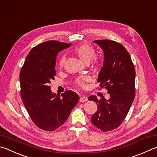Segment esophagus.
Wrapping results in <instances>:
<instances>
[{
	"label": "esophagus",
	"mask_w": 157,
	"mask_h": 157,
	"mask_svg": "<svg viewBox=\"0 0 157 157\" xmlns=\"http://www.w3.org/2000/svg\"><path fill=\"white\" fill-rule=\"evenodd\" d=\"M87 100H88V98L86 96H82V97H81L80 99H79V101L80 102H84V101H86Z\"/></svg>",
	"instance_id": "esophagus-1"
}]
</instances>
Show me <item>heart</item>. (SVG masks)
Wrapping results in <instances>:
<instances>
[{"label":"heart","mask_w":157,"mask_h":157,"mask_svg":"<svg viewBox=\"0 0 157 157\" xmlns=\"http://www.w3.org/2000/svg\"><path fill=\"white\" fill-rule=\"evenodd\" d=\"M74 53L78 57V58L83 61L85 63H88L91 59L93 60V64L96 63V59L94 58L95 56V51L93 47L86 44H83L76 47L73 49ZM65 62V57L62 56L59 60V67H62ZM88 80V77L81 76L78 77L75 79V84L79 86H84L85 82Z\"/></svg>","instance_id":"1"}]
</instances>
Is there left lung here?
Masks as SVG:
<instances>
[{"label": "left lung", "mask_w": 157, "mask_h": 157, "mask_svg": "<svg viewBox=\"0 0 157 157\" xmlns=\"http://www.w3.org/2000/svg\"><path fill=\"white\" fill-rule=\"evenodd\" d=\"M93 42L104 51V64L98 82L108 90L110 98L99 100L95 95L88 98L98 104L91 121L99 130L106 132L118 128L127 116L135 96V69L130 54L120 43L109 40Z\"/></svg>", "instance_id": "8db88e82"}]
</instances>
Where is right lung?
I'll list each match as a JSON object with an SVG mask.
<instances>
[{"label":"right lung","instance_id":"right-lung-1","mask_svg":"<svg viewBox=\"0 0 157 157\" xmlns=\"http://www.w3.org/2000/svg\"><path fill=\"white\" fill-rule=\"evenodd\" d=\"M71 44L49 40L32 48L20 73L21 95L31 119L37 127L54 131L69 117L79 99L72 90L61 95L53 93L49 84L56 75L58 53Z\"/></svg>","mask_w":157,"mask_h":157}]
</instances>
